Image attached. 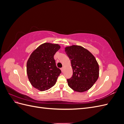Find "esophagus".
I'll return each mask as SVG.
<instances>
[{
	"instance_id": "1",
	"label": "esophagus",
	"mask_w": 124,
	"mask_h": 124,
	"mask_svg": "<svg viewBox=\"0 0 124 124\" xmlns=\"http://www.w3.org/2000/svg\"><path fill=\"white\" fill-rule=\"evenodd\" d=\"M61 70H62V72H63V70H64V67H62V68H61Z\"/></svg>"
}]
</instances>
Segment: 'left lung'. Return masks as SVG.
<instances>
[{
    "label": "left lung",
    "mask_w": 124,
    "mask_h": 124,
    "mask_svg": "<svg viewBox=\"0 0 124 124\" xmlns=\"http://www.w3.org/2000/svg\"><path fill=\"white\" fill-rule=\"evenodd\" d=\"M73 69V75L67 79L69 87L78 92L91 88L99 77V65L94 56L87 50L78 46L66 47Z\"/></svg>",
    "instance_id": "obj_1"
}]
</instances>
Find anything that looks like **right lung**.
<instances>
[{
	"mask_svg": "<svg viewBox=\"0 0 124 124\" xmlns=\"http://www.w3.org/2000/svg\"><path fill=\"white\" fill-rule=\"evenodd\" d=\"M58 44L45 43L31 53L27 62V74L31 84L40 91L50 89L55 84L62 71L56 65L54 55Z\"/></svg>",
	"mask_w": 124,
	"mask_h": 124,
	"instance_id": "add662e5",
	"label": "right lung"
}]
</instances>
